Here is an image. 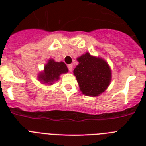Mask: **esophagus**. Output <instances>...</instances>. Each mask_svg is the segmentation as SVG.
Listing matches in <instances>:
<instances>
[{"label":"esophagus","mask_w":146,"mask_h":146,"mask_svg":"<svg viewBox=\"0 0 146 146\" xmlns=\"http://www.w3.org/2000/svg\"><path fill=\"white\" fill-rule=\"evenodd\" d=\"M67 68H68V70L70 71H72L73 70V65H72V64H69L68 66H67Z\"/></svg>","instance_id":"1"}]
</instances>
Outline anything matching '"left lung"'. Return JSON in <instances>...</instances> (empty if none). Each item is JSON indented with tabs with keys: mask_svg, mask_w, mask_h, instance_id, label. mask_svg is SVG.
Here are the masks:
<instances>
[{
	"mask_svg": "<svg viewBox=\"0 0 146 146\" xmlns=\"http://www.w3.org/2000/svg\"><path fill=\"white\" fill-rule=\"evenodd\" d=\"M79 61L73 73L80 90L86 96H98L108 88L111 80V71L104 60L86 53Z\"/></svg>",
	"mask_w": 146,
	"mask_h": 146,
	"instance_id": "8db88e82",
	"label": "left lung"
}]
</instances>
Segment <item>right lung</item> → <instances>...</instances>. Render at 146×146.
<instances>
[{"label":"right lung","mask_w":146,"mask_h":146,"mask_svg":"<svg viewBox=\"0 0 146 146\" xmlns=\"http://www.w3.org/2000/svg\"><path fill=\"white\" fill-rule=\"evenodd\" d=\"M44 69V73H41L38 78L42 82L46 83H52L54 81L59 79L60 74L68 71L64 62H55L54 60H50Z\"/></svg>","instance_id":"1"}]
</instances>
